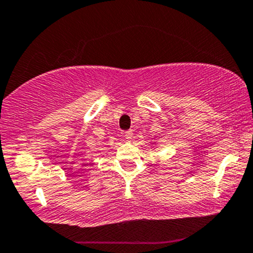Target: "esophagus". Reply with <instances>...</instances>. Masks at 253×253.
Instances as JSON below:
<instances>
[{
  "label": "esophagus",
  "mask_w": 253,
  "mask_h": 253,
  "mask_svg": "<svg viewBox=\"0 0 253 253\" xmlns=\"http://www.w3.org/2000/svg\"><path fill=\"white\" fill-rule=\"evenodd\" d=\"M124 137L126 138V140H128V142H131L132 139H133V132L132 131H126L124 133Z\"/></svg>",
  "instance_id": "34e87169"
}]
</instances>
